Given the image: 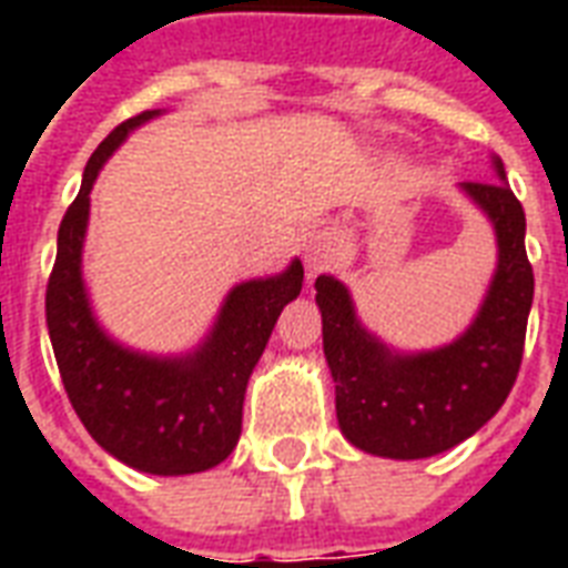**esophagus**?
Here are the masks:
<instances>
[{"mask_svg": "<svg viewBox=\"0 0 568 568\" xmlns=\"http://www.w3.org/2000/svg\"><path fill=\"white\" fill-rule=\"evenodd\" d=\"M333 258H336V241L329 239V235H318V239L310 244V250H306V267H310V276L327 271V267L333 265Z\"/></svg>", "mask_w": 568, "mask_h": 568, "instance_id": "obj_1", "label": "esophagus"}]
</instances>
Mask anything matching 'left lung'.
I'll return each mask as SVG.
<instances>
[{
    "mask_svg": "<svg viewBox=\"0 0 568 568\" xmlns=\"http://www.w3.org/2000/svg\"><path fill=\"white\" fill-rule=\"evenodd\" d=\"M501 182H463L498 239V267L471 327L445 347L395 354L356 321L338 280L318 276L315 301L324 356L336 383L338 427L359 450L422 459L454 448L493 418L519 377L534 303V267L525 253V209Z\"/></svg>",
    "mask_w": 568,
    "mask_h": 568,
    "instance_id": "8db88e82",
    "label": "left lung"
}]
</instances>
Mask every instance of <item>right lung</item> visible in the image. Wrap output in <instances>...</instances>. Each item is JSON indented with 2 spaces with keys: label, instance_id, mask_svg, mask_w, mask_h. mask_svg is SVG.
I'll list each match as a JSON object with an SVG mask.
<instances>
[{
  "label": "right lung",
  "instance_id": "add662e5",
  "mask_svg": "<svg viewBox=\"0 0 568 568\" xmlns=\"http://www.w3.org/2000/svg\"><path fill=\"white\" fill-rule=\"evenodd\" d=\"M120 123L84 168L82 189L58 226L47 285V327L58 372L84 430L111 457L146 475H194L230 457L241 436L247 379L288 301L301 294L303 265L235 285L194 354L162 359L118 345L100 329L82 283V244L97 173L123 138L155 118Z\"/></svg>",
  "mask_w": 568,
  "mask_h": 568
}]
</instances>
